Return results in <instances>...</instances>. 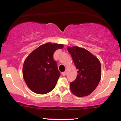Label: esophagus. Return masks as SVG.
<instances>
[{
  "label": "esophagus",
  "instance_id": "1",
  "mask_svg": "<svg viewBox=\"0 0 121 121\" xmlns=\"http://www.w3.org/2000/svg\"><path fill=\"white\" fill-rule=\"evenodd\" d=\"M66 74H67V71H64L62 73V75H63V76H65V75H66Z\"/></svg>",
  "mask_w": 121,
  "mask_h": 121
}]
</instances>
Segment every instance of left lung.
I'll list each match as a JSON object with an SVG mask.
<instances>
[{"label":"left lung","instance_id":"left-lung-1","mask_svg":"<svg viewBox=\"0 0 121 121\" xmlns=\"http://www.w3.org/2000/svg\"><path fill=\"white\" fill-rule=\"evenodd\" d=\"M77 71V76L70 83L73 94L78 97L87 96L98 86L101 78V66L95 56L83 48L77 46L68 47Z\"/></svg>","mask_w":121,"mask_h":121}]
</instances>
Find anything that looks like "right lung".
<instances>
[{
	"instance_id": "obj_1",
	"label": "right lung",
	"mask_w": 121,
	"mask_h": 121,
	"mask_svg": "<svg viewBox=\"0 0 121 121\" xmlns=\"http://www.w3.org/2000/svg\"><path fill=\"white\" fill-rule=\"evenodd\" d=\"M63 47L61 44L47 43L31 52L25 60L23 78L34 92L46 94L54 88L60 73L53 59V54L56 50Z\"/></svg>"
}]
</instances>
